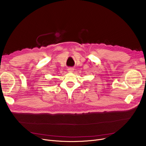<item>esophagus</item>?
<instances>
[{
    "label": "esophagus",
    "mask_w": 146,
    "mask_h": 146,
    "mask_svg": "<svg viewBox=\"0 0 146 146\" xmlns=\"http://www.w3.org/2000/svg\"><path fill=\"white\" fill-rule=\"evenodd\" d=\"M74 71V68H68V71L69 72H72Z\"/></svg>",
    "instance_id": "34e87169"
}]
</instances>
